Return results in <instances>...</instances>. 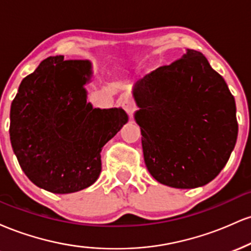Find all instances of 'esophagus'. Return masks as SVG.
<instances>
[{
	"label": "esophagus",
	"mask_w": 251,
	"mask_h": 251,
	"mask_svg": "<svg viewBox=\"0 0 251 251\" xmlns=\"http://www.w3.org/2000/svg\"><path fill=\"white\" fill-rule=\"evenodd\" d=\"M123 108L125 109V112L128 116H132L135 111V102L132 99H129V98H126L123 101Z\"/></svg>",
	"instance_id": "esophagus-1"
}]
</instances>
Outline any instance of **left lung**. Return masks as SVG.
<instances>
[{"mask_svg": "<svg viewBox=\"0 0 251 251\" xmlns=\"http://www.w3.org/2000/svg\"><path fill=\"white\" fill-rule=\"evenodd\" d=\"M144 159L154 179L178 189L205 185L237 139L234 96L200 51L160 66L135 83Z\"/></svg>", "mask_w": 251, "mask_h": 251, "instance_id": "8db88e82", "label": "left lung"}]
</instances>
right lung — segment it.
Instances as JSON below:
<instances>
[{
  "label": "right lung",
  "mask_w": 251,
  "mask_h": 251,
  "mask_svg": "<svg viewBox=\"0 0 251 251\" xmlns=\"http://www.w3.org/2000/svg\"><path fill=\"white\" fill-rule=\"evenodd\" d=\"M87 60L50 56L22 80L10 108V142L20 166L39 188L71 194L88 188L101 171L102 146L127 114L93 108L83 85Z\"/></svg>",
  "instance_id": "right-lung-1"
}]
</instances>
